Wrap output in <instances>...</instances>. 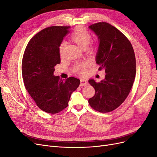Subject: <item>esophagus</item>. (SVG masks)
<instances>
[{
    "mask_svg": "<svg viewBox=\"0 0 157 157\" xmlns=\"http://www.w3.org/2000/svg\"><path fill=\"white\" fill-rule=\"evenodd\" d=\"M88 82L86 81V80H84V79H81L80 80V86H86L88 85Z\"/></svg>",
    "mask_w": 157,
    "mask_h": 157,
    "instance_id": "obj_1",
    "label": "esophagus"
}]
</instances>
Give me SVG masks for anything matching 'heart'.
I'll use <instances>...</instances> for the list:
<instances>
[{
	"label": "heart",
	"instance_id": "1",
	"mask_svg": "<svg viewBox=\"0 0 157 157\" xmlns=\"http://www.w3.org/2000/svg\"><path fill=\"white\" fill-rule=\"evenodd\" d=\"M91 34L90 32L81 27H78L73 31L71 35V39L74 41L80 48H85L87 47L88 50H93V47L92 46H89L90 41L91 40ZM65 46V42H61L59 45V53L61 54ZM86 67V63H82L75 66L74 71L78 74H84L85 72V67Z\"/></svg>",
	"mask_w": 157,
	"mask_h": 157
}]
</instances>
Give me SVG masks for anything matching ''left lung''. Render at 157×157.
Instances as JSON below:
<instances>
[{
  "label": "left lung",
  "mask_w": 157,
  "mask_h": 157,
  "mask_svg": "<svg viewBox=\"0 0 157 157\" xmlns=\"http://www.w3.org/2000/svg\"><path fill=\"white\" fill-rule=\"evenodd\" d=\"M89 29L98 36L96 61L99 70L104 69L106 75L100 82L88 80L96 91L88 103L97 111L111 112L124 101L134 84L136 73L134 51L126 36L108 23H95Z\"/></svg>",
  "instance_id": "left-lung-1"
}]
</instances>
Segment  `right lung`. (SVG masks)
<instances>
[{"label":"right lung","instance_id":"obj_1","mask_svg":"<svg viewBox=\"0 0 157 157\" xmlns=\"http://www.w3.org/2000/svg\"><path fill=\"white\" fill-rule=\"evenodd\" d=\"M70 27L52 26L33 36L23 56L21 72L28 93L41 110L58 113L68 106L71 95L80 80L71 77L65 81L54 76V67L60 63L59 45Z\"/></svg>","mask_w":157,"mask_h":157}]
</instances>
